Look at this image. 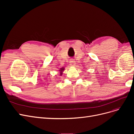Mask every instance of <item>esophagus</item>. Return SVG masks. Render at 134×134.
I'll list each match as a JSON object with an SVG mask.
<instances>
[{"mask_svg":"<svg viewBox=\"0 0 134 134\" xmlns=\"http://www.w3.org/2000/svg\"><path fill=\"white\" fill-rule=\"evenodd\" d=\"M75 61H74L73 59H71L70 61V66H74L75 65Z\"/></svg>","mask_w":134,"mask_h":134,"instance_id":"34e87169","label":"esophagus"}]
</instances>
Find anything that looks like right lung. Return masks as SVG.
Masks as SVG:
<instances>
[{
    "instance_id": "right-lung-1",
    "label": "right lung",
    "mask_w": 134,
    "mask_h": 134,
    "mask_svg": "<svg viewBox=\"0 0 134 134\" xmlns=\"http://www.w3.org/2000/svg\"><path fill=\"white\" fill-rule=\"evenodd\" d=\"M64 69H65V68H64V67H63V68H60V69L59 70V71H60V75H62L63 71L64 70Z\"/></svg>"
}]
</instances>
